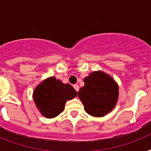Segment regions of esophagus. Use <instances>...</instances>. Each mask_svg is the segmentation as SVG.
<instances>
[{
    "mask_svg": "<svg viewBox=\"0 0 151 151\" xmlns=\"http://www.w3.org/2000/svg\"><path fill=\"white\" fill-rule=\"evenodd\" d=\"M73 88H74V89H75L77 92L79 91V86H78V85H73Z\"/></svg>",
    "mask_w": 151,
    "mask_h": 151,
    "instance_id": "34e87169",
    "label": "esophagus"
}]
</instances>
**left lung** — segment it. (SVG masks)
I'll return each mask as SVG.
<instances>
[{
  "instance_id": "8db88e82",
  "label": "left lung",
  "mask_w": 151,
  "mask_h": 151,
  "mask_svg": "<svg viewBox=\"0 0 151 151\" xmlns=\"http://www.w3.org/2000/svg\"><path fill=\"white\" fill-rule=\"evenodd\" d=\"M84 82L78 97L88 114L103 117L114 108L118 98V85L109 74L95 71L84 79Z\"/></svg>"
}]
</instances>
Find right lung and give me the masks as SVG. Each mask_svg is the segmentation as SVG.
Wrapping results in <instances>:
<instances>
[{
	"label": "right lung",
	"instance_id": "1",
	"mask_svg": "<svg viewBox=\"0 0 151 151\" xmlns=\"http://www.w3.org/2000/svg\"><path fill=\"white\" fill-rule=\"evenodd\" d=\"M78 96L70 84H63L54 77L47 78L34 89L33 98L44 117L52 118L64 110L65 103Z\"/></svg>",
	"mask_w": 151,
	"mask_h": 151
}]
</instances>
